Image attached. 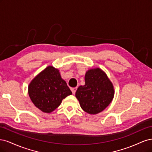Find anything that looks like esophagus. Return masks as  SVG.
Wrapping results in <instances>:
<instances>
[{"mask_svg":"<svg viewBox=\"0 0 152 152\" xmlns=\"http://www.w3.org/2000/svg\"><path fill=\"white\" fill-rule=\"evenodd\" d=\"M77 87H73V88H72V89H71V91H72V93H73V94H75V92H76V91H77Z\"/></svg>","mask_w":152,"mask_h":152,"instance_id":"34e87169","label":"esophagus"}]
</instances>
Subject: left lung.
I'll return each instance as SVG.
<instances>
[{"mask_svg": "<svg viewBox=\"0 0 152 152\" xmlns=\"http://www.w3.org/2000/svg\"><path fill=\"white\" fill-rule=\"evenodd\" d=\"M85 85L77 89L75 96L82 109L89 114H97L107 108L114 96L112 82L99 68L86 72Z\"/></svg>", "mask_w": 152, "mask_h": 152, "instance_id": "8db88e82", "label": "left lung"}]
</instances>
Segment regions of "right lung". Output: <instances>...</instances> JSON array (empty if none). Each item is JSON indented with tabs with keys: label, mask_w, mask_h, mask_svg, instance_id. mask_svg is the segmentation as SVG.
<instances>
[{
	"label": "right lung",
	"mask_w": 152,
	"mask_h": 152,
	"mask_svg": "<svg viewBox=\"0 0 152 152\" xmlns=\"http://www.w3.org/2000/svg\"><path fill=\"white\" fill-rule=\"evenodd\" d=\"M72 94L58 69L49 66L32 80L28 94L36 107L45 113L57 108L63 99Z\"/></svg>",
	"instance_id": "obj_1"
}]
</instances>
